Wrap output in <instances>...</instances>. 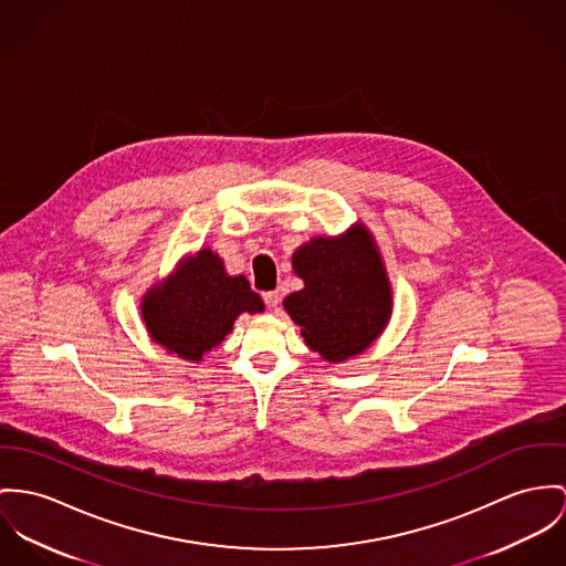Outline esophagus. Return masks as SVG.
Instances as JSON below:
<instances>
[{
    "mask_svg": "<svg viewBox=\"0 0 566 566\" xmlns=\"http://www.w3.org/2000/svg\"><path fill=\"white\" fill-rule=\"evenodd\" d=\"M262 300H264V304H266L269 310H275L277 304H280V295H277L275 291H271V293H264V295H262Z\"/></svg>",
    "mask_w": 566,
    "mask_h": 566,
    "instance_id": "obj_1",
    "label": "esophagus"
}]
</instances>
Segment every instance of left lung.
<instances>
[{
    "instance_id": "left-lung-1",
    "label": "left lung",
    "mask_w": 566,
    "mask_h": 566,
    "mask_svg": "<svg viewBox=\"0 0 566 566\" xmlns=\"http://www.w3.org/2000/svg\"><path fill=\"white\" fill-rule=\"evenodd\" d=\"M293 271L304 289L284 300V310L321 359L340 364L357 357L388 327L390 277L366 223L305 241L293 254Z\"/></svg>"
}]
</instances>
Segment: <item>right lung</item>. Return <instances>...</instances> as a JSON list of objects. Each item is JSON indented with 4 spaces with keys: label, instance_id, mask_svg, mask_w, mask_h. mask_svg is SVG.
Returning <instances> with one entry per match:
<instances>
[{
    "label": "right lung",
    "instance_id": "add662e5",
    "mask_svg": "<svg viewBox=\"0 0 566 566\" xmlns=\"http://www.w3.org/2000/svg\"><path fill=\"white\" fill-rule=\"evenodd\" d=\"M264 312L245 275H230L211 248L182 256L175 271L155 282L139 302L148 336L187 361L221 345L239 314Z\"/></svg>",
    "mask_w": 566,
    "mask_h": 566
}]
</instances>
